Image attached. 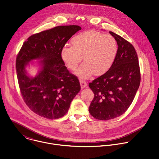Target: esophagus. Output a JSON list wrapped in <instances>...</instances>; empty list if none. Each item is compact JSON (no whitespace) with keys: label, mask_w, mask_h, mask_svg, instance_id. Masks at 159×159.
<instances>
[{"label":"esophagus","mask_w":159,"mask_h":159,"mask_svg":"<svg viewBox=\"0 0 159 159\" xmlns=\"http://www.w3.org/2000/svg\"><path fill=\"white\" fill-rule=\"evenodd\" d=\"M80 87H81L82 89H83L87 87V83L85 81L80 80Z\"/></svg>","instance_id":"obj_1"}]
</instances>
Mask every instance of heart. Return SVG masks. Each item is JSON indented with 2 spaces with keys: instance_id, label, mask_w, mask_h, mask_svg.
I'll return each instance as SVG.
<instances>
[{
  "instance_id": "b5f03b06",
  "label": "heart",
  "mask_w": 159,
  "mask_h": 159,
  "mask_svg": "<svg viewBox=\"0 0 159 159\" xmlns=\"http://www.w3.org/2000/svg\"><path fill=\"white\" fill-rule=\"evenodd\" d=\"M72 46H64L61 57L70 70H75L84 58V62L76 71L81 79H87L93 74H105L112 66L118 52L116 39L110 34L89 30L79 33L71 39Z\"/></svg>"
}]
</instances>
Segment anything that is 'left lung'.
<instances>
[{
    "label": "left lung",
    "instance_id": "1",
    "mask_svg": "<svg viewBox=\"0 0 159 159\" xmlns=\"http://www.w3.org/2000/svg\"><path fill=\"white\" fill-rule=\"evenodd\" d=\"M109 33L117 41L116 58L105 74L89 84L94 93L89 113L100 120L114 119L125 113L141 82L139 61L134 46L120 35Z\"/></svg>",
    "mask_w": 159,
    "mask_h": 159
}]
</instances>
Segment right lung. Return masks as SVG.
I'll return each instance as SVG.
<instances>
[{
	"label": "right lung",
	"mask_w": 159,
	"mask_h": 159,
	"mask_svg": "<svg viewBox=\"0 0 159 159\" xmlns=\"http://www.w3.org/2000/svg\"><path fill=\"white\" fill-rule=\"evenodd\" d=\"M80 30L77 25L59 26L31 35L17 55L16 70L21 95L29 108L40 116L50 120L64 116L80 90L79 79L69 72L61 57L62 48ZM35 60H40L37 62L40 69L32 77L25 67Z\"/></svg>",
	"instance_id": "obj_1"
}]
</instances>
